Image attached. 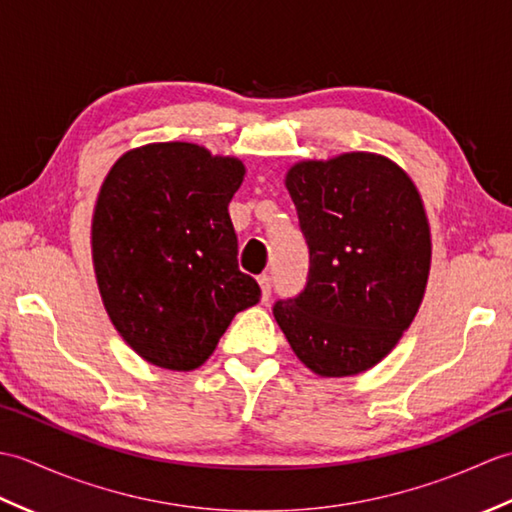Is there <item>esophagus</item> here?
Returning a JSON list of instances; mask_svg holds the SVG:
<instances>
[{
	"label": "esophagus",
	"mask_w": 512,
	"mask_h": 512,
	"mask_svg": "<svg viewBox=\"0 0 512 512\" xmlns=\"http://www.w3.org/2000/svg\"><path fill=\"white\" fill-rule=\"evenodd\" d=\"M257 281H259V288H262V301H268L270 288H273V279H270V275H262Z\"/></svg>",
	"instance_id": "1"
}]
</instances>
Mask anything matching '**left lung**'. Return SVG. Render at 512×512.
Masks as SVG:
<instances>
[{"label":"left lung","mask_w":512,"mask_h":512,"mask_svg":"<svg viewBox=\"0 0 512 512\" xmlns=\"http://www.w3.org/2000/svg\"><path fill=\"white\" fill-rule=\"evenodd\" d=\"M310 248L308 284L277 301L281 332L310 372L356 376L394 350L422 303L431 231L416 184L394 160L350 151L286 173Z\"/></svg>","instance_id":"obj_1"}]
</instances>
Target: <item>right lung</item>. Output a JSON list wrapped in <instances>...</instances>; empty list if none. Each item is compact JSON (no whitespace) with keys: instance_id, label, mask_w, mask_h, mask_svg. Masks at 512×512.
I'll use <instances>...</instances> for the list:
<instances>
[{"instance_id":"1","label":"right lung","mask_w":512,"mask_h":512,"mask_svg":"<svg viewBox=\"0 0 512 512\" xmlns=\"http://www.w3.org/2000/svg\"><path fill=\"white\" fill-rule=\"evenodd\" d=\"M246 167L193 143L129 149L92 215V262L107 317L147 363L191 372L237 312L262 297L237 266L228 202Z\"/></svg>"}]
</instances>
